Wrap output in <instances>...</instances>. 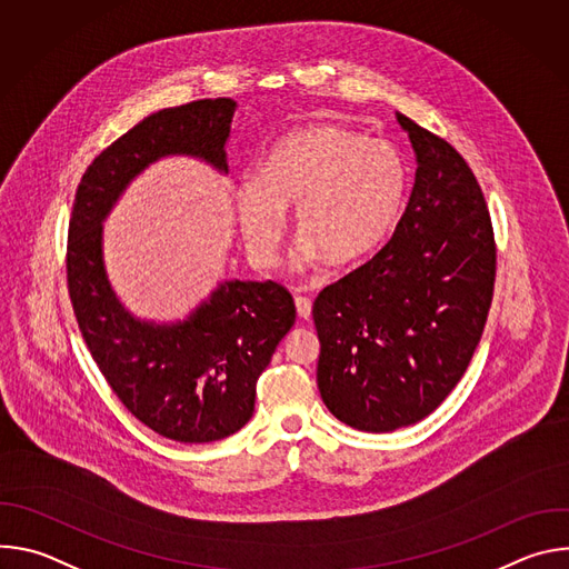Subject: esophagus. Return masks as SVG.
Listing matches in <instances>:
<instances>
[{"mask_svg": "<svg viewBox=\"0 0 569 569\" xmlns=\"http://www.w3.org/2000/svg\"><path fill=\"white\" fill-rule=\"evenodd\" d=\"M297 315L301 317V319H310V315H312V301L308 299V297H297Z\"/></svg>", "mask_w": 569, "mask_h": 569, "instance_id": "esophagus-1", "label": "esophagus"}]
</instances>
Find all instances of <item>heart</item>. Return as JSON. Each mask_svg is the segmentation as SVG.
I'll use <instances>...</instances> for the list:
<instances>
[{"instance_id":"b5f03b06","label":"heart","mask_w":569,"mask_h":569,"mask_svg":"<svg viewBox=\"0 0 569 569\" xmlns=\"http://www.w3.org/2000/svg\"><path fill=\"white\" fill-rule=\"evenodd\" d=\"M408 196V167L382 139L315 123L283 137L266 157L259 180L236 189V218L250 259L274 268L286 238V209H295L308 261L321 254L351 263L396 224Z\"/></svg>"}]
</instances>
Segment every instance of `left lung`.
<instances>
[{"label": "left lung", "mask_w": 569, "mask_h": 569, "mask_svg": "<svg viewBox=\"0 0 569 569\" xmlns=\"http://www.w3.org/2000/svg\"><path fill=\"white\" fill-rule=\"evenodd\" d=\"M417 178L393 236L312 303L317 387L329 412L391 432L435 412L461 380L493 301L498 250L466 159L405 114Z\"/></svg>", "instance_id": "1"}]
</instances>
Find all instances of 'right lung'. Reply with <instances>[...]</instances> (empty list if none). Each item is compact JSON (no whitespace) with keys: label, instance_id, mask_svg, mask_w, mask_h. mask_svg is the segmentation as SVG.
I'll return each mask as SVG.
<instances>
[{"label":"right lung","instance_id":"add662e5","mask_svg":"<svg viewBox=\"0 0 569 569\" xmlns=\"http://www.w3.org/2000/svg\"><path fill=\"white\" fill-rule=\"evenodd\" d=\"M236 103L202 99L159 110L94 157L76 189L67 236V288L83 340L128 412L180 443H211L254 415L257 380L292 329V295L277 281H224L187 321L134 319L103 266V218L150 161L193 154L227 173Z\"/></svg>","mask_w":569,"mask_h":569}]
</instances>
